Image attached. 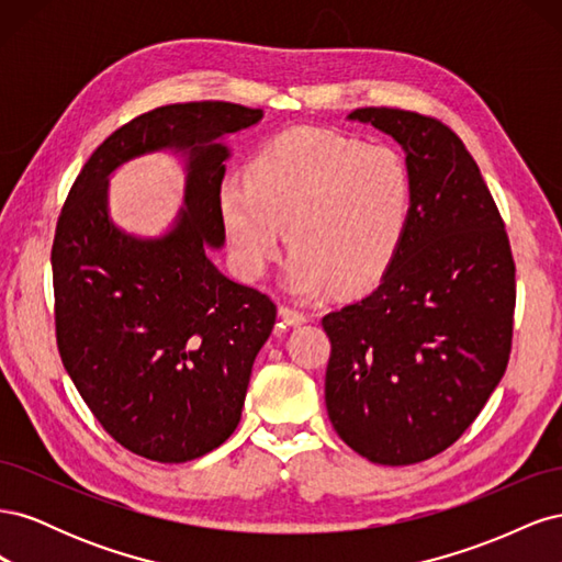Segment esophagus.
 Masks as SVG:
<instances>
[{
  "label": "esophagus",
  "instance_id": "1",
  "mask_svg": "<svg viewBox=\"0 0 562 562\" xmlns=\"http://www.w3.org/2000/svg\"><path fill=\"white\" fill-rule=\"evenodd\" d=\"M279 316L283 323H288V326H302V323H307V314L293 307H285V304L279 307Z\"/></svg>",
  "mask_w": 562,
  "mask_h": 562
}]
</instances>
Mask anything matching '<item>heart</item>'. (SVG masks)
Listing matches in <instances>:
<instances>
[{
	"mask_svg": "<svg viewBox=\"0 0 562 562\" xmlns=\"http://www.w3.org/2000/svg\"><path fill=\"white\" fill-rule=\"evenodd\" d=\"M413 201L411 166L396 147L291 128L255 149L246 178L223 180L217 213L246 279L265 274L288 223L283 283L304 297L328 283L339 291L375 283L405 241Z\"/></svg>",
	"mask_w": 562,
	"mask_h": 562,
	"instance_id": "b5f03b06",
	"label": "heart"
}]
</instances>
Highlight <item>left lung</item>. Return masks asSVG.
Returning <instances> with one entry per match:
<instances>
[{"mask_svg":"<svg viewBox=\"0 0 562 562\" xmlns=\"http://www.w3.org/2000/svg\"><path fill=\"white\" fill-rule=\"evenodd\" d=\"M349 119L403 147L415 201L380 285L321 321L330 337L326 407L351 450L405 467L450 448L504 378L516 265L497 203L454 131L394 108Z\"/></svg>","mask_w":562,"mask_h":562,"instance_id":"1","label":"left lung"}]
</instances>
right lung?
Masks as SVG:
<instances>
[{"instance_id":"add662e5","label":"right lung","mask_w":562,"mask_h":562,"mask_svg":"<svg viewBox=\"0 0 562 562\" xmlns=\"http://www.w3.org/2000/svg\"><path fill=\"white\" fill-rule=\"evenodd\" d=\"M260 119L220 100L135 116L83 164L58 217L63 366L103 429L151 462H190L225 443L274 328L277 304L209 260L225 244L217 190L229 147L220 140ZM164 148L186 157V209L166 235L143 240L111 223L106 184L122 162Z\"/></svg>"}]
</instances>
